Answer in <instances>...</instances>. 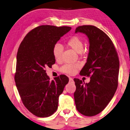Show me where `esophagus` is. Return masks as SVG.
I'll return each instance as SVG.
<instances>
[{
	"instance_id": "1",
	"label": "esophagus",
	"mask_w": 130,
	"mask_h": 130,
	"mask_svg": "<svg viewBox=\"0 0 130 130\" xmlns=\"http://www.w3.org/2000/svg\"><path fill=\"white\" fill-rule=\"evenodd\" d=\"M73 82H74L73 79L72 78L69 77V83H73Z\"/></svg>"
}]
</instances>
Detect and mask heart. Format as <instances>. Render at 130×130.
Instances as JSON below:
<instances>
[{"label": "heart", "mask_w": 130, "mask_h": 130, "mask_svg": "<svg viewBox=\"0 0 130 130\" xmlns=\"http://www.w3.org/2000/svg\"><path fill=\"white\" fill-rule=\"evenodd\" d=\"M67 45L77 53H80L84 49V43L82 39L77 36H73L67 42ZM63 52V47L61 44L57 43L53 47V55L56 61L61 60ZM80 65L79 63L76 64H65L61 68V71L63 73L70 75L75 74L80 69Z\"/></svg>", "instance_id": "heart-1"}]
</instances>
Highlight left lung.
Wrapping results in <instances>:
<instances>
[{
	"mask_svg": "<svg viewBox=\"0 0 130 130\" xmlns=\"http://www.w3.org/2000/svg\"><path fill=\"white\" fill-rule=\"evenodd\" d=\"M78 32L86 34L89 42L87 62L80 74L90 77L91 80L85 83L74 78V101L79 112L93 116L104 110L117 89L119 60L112 41L102 30L83 25L76 28L75 32Z\"/></svg>",
	"mask_w": 130,
	"mask_h": 130,
	"instance_id": "1",
	"label": "left lung"
}]
</instances>
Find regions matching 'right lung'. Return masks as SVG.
<instances>
[{
	"label": "right lung",
	"mask_w": 130,
	"mask_h": 130,
	"mask_svg": "<svg viewBox=\"0 0 130 130\" xmlns=\"http://www.w3.org/2000/svg\"><path fill=\"white\" fill-rule=\"evenodd\" d=\"M70 30L68 26H38L28 32L18 50L16 86L24 105L38 117H48L56 111L59 96L69 82L64 74L50 81L46 68L56 62L54 45Z\"/></svg>",
	"instance_id": "obj_1"
}]
</instances>
